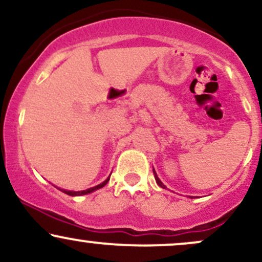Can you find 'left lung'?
<instances>
[{"label": "left lung", "instance_id": "8db88e82", "mask_svg": "<svg viewBox=\"0 0 262 262\" xmlns=\"http://www.w3.org/2000/svg\"><path fill=\"white\" fill-rule=\"evenodd\" d=\"M152 172H154V176H155V180H156V183H158L159 186H160V187H162V188H166V186L164 185V183H162L161 181H160V179H159L158 177V175H156V172H155V170L152 169Z\"/></svg>", "mask_w": 262, "mask_h": 262}]
</instances>
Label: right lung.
I'll use <instances>...</instances> for the list:
<instances>
[{
  "label": "right lung",
  "instance_id": "1",
  "mask_svg": "<svg viewBox=\"0 0 262 262\" xmlns=\"http://www.w3.org/2000/svg\"><path fill=\"white\" fill-rule=\"evenodd\" d=\"M110 177L111 176H108L107 180H104V181L100 183V185L95 186V187H91V188H87V189H85V191H68V189H60V188L59 189L60 191L64 192V193L69 194V196H82V194H89V193H91V192L96 191V189H100L102 187H104V186H106V183L110 181Z\"/></svg>",
  "mask_w": 262,
  "mask_h": 262
}]
</instances>
